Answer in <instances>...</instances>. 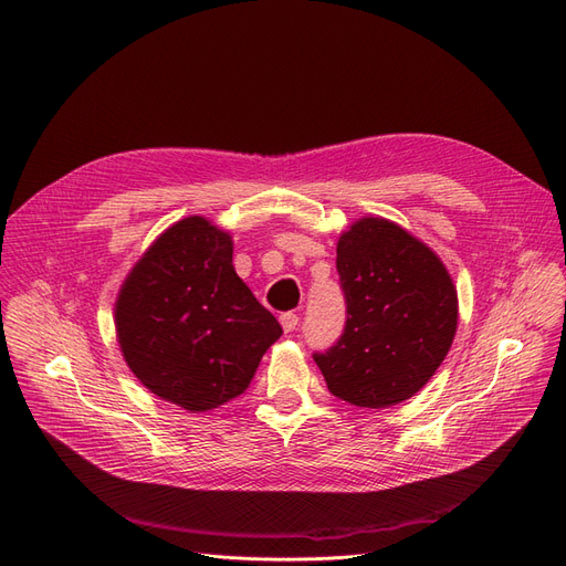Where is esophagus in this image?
<instances>
[{
  "instance_id": "34e87169",
  "label": "esophagus",
  "mask_w": 566,
  "mask_h": 566,
  "mask_svg": "<svg viewBox=\"0 0 566 566\" xmlns=\"http://www.w3.org/2000/svg\"><path fill=\"white\" fill-rule=\"evenodd\" d=\"M280 324H282L284 333L296 331V326H298V314H293V312H284V314L280 316Z\"/></svg>"
}]
</instances>
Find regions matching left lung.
Here are the masks:
<instances>
[{"instance_id": "1", "label": "left lung", "mask_w": 566, "mask_h": 566, "mask_svg": "<svg viewBox=\"0 0 566 566\" xmlns=\"http://www.w3.org/2000/svg\"><path fill=\"white\" fill-rule=\"evenodd\" d=\"M347 326L314 354L335 398L384 409L416 396L458 331V291L419 238L384 217H360L337 240Z\"/></svg>"}]
</instances>
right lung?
<instances>
[{"label":"right lung","mask_w":566,"mask_h":566,"mask_svg":"<svg viewBox=\"0 0 566 566\" xmlns=\"http://www.w3.org/2000/svg\"><path fill=\"white\" fill-rule=\"evenodd\" d=\"M115 333L147 390L203 413L244 392L282 326L238 277L231 233L191 214L129 270L115 301Z\"/></svg>","instance_id":"obj_1"}]
</instances>
